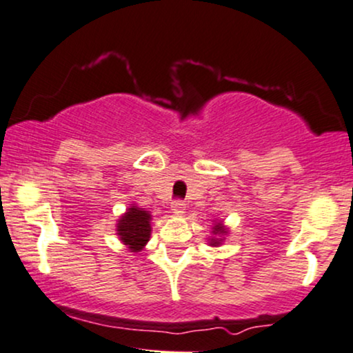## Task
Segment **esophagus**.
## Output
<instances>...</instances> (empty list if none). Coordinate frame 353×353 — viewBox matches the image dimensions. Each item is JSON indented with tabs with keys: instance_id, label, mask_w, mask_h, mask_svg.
<instances>
[{
	"instance_id": "obj_1",
	"label": "esophagus",
	"mask_w": 353,
	"mask_h": 353,
	"mask_svg": "<svg viewBox=\"0 0 353 353\" xmlns=\"http://www.w3.org/2000/svg\"><path fill=\"white\" fill-rule=\"evenodd\" d=\"M171 210L174 213H177V215H179V213H184L185 203L182 202V200H174L172 205H171Z\"/></svg>"
}]
</instances>
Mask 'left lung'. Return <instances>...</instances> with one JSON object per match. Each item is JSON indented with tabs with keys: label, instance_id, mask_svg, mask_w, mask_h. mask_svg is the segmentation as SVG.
<instances>
[{
	"label": "left lung",
	"instance_id": "1",
	"mask_svg": "<svg viewBox=\"0 0 353 353\" xmlns=\"http://www.w3.org/2000/svg\"><path fill=\"white\" fill-rule=\"evenodd\" d=\"M223 233H225V228H223V226H220V223H218V225L215 226V231H213V234H223ZM212 243H213V246H216L218 241L216 239H212Z\"/></svg>",
	"mask_w": 353,
	"mask_h": 353
}]
</instances>
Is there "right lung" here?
<instances>
[{
    "mask_svg": "<svg viewBox=\"0 0 353 353\" xmlns=\"http://www.w3.org/2000/svg\"><path fill=\"white\" fill-rule=\"evenodd\" d=\"M150 220L151 215L146 210L132 207L119 221L117 233L120 239L132 249V252H138L148 243L151 231Z\"/></svg>",
    "mask_w": 353,
    "mask_h": 353,
    "instance_id": "1",
    "label": "right lung"
}]
</instances>
